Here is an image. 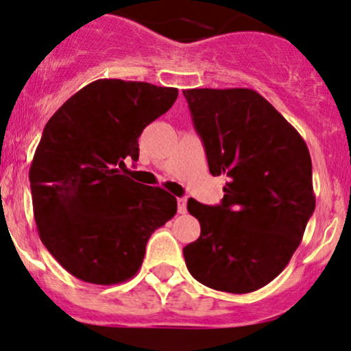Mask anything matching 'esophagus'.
Listing matches in <instances>:
<instances>
[{
  "mask_svg": "<svg viewBox=\"0 0 351 351\" xmlns=\"http://www.w3.org/2000/svg\"><path fill=\"white\" fill-rule=\"evenodd\" d=\"M178 214H186V197H178Z\"/></svg>",
  "mask_w": 351,
  "mask_h": 351,
  "instance_id": "1",
  "label": "esophagus"
}]
</instances>
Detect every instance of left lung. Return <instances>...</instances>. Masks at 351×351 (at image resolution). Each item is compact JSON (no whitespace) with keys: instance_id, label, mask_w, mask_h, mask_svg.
Segmentation results:
<instances>
[{"instance_id":"left-lung-1","label":"left lung","mask_w":351,"mask_h":351,"mask_svg":"<svg viewBox=\"0 0 351 351\" xmlns=\"http://www.w3.org/2000/svg\"><path fill=\"white\" fill-rule=\"evenodd\" d=\"M183 94L208 170L228 180L220 206L188 201L201 237L183 250L186 267L208 288L251 293L287 267L316 207L308 145L251 88Z\"/></svg>"}]
</instances>
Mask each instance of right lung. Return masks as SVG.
<instances>
[{
	"label": "right lung",
	"instance_id": "right-lung-1",
	"mask_svg": "<svg viewBox=\"0 0 351 351\" xmlns=\"http://www.w3.org/2000/svg\"><path fill=\"white\" fill-rule=\"evenodd\" d=\"M176 97L175 87L99 79L48 119L29 171L34 217L43 245L79 280H130L150 234L175 217V196L121 170Z\"/></svg>",
	"mask_w": 351,
	"mask_h": 351
}]
</instances>
